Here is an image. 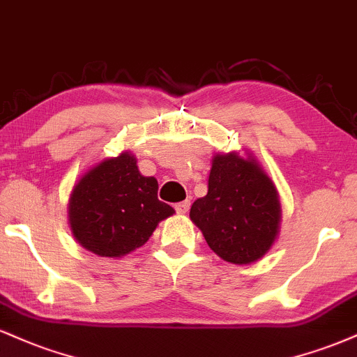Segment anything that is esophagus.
Returning a JSON list of instances; mask_svg holds the SVG:
<instances>
[{
  "label": "esophagus",
  "mask_w": 357,
  "mask_h": 357,
  "mask_svg": "<svg viewBox=\"0 0 357 357\" xmlns=\"http://www.w3.org/2000/svg\"><path fill=\"white\" fill-rule=\"evenodd\" d=\"M177 213H187L188 208H190V200H183V202H178L174 205Z\"/></svg>",
  "instance_id": "34e87169"
}]
</instances>
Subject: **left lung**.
<instances>
[{"instance_id": "1", "label": "left lung", "mask_w": 357, "mask_h": 357, "mask_svg": "<svg viewBox=\"0 0 357 357\" xmlns=\"http://www.w3.org/2000/svg\"><path fill=\"white\" fill-rule=\"evenodd\" d=\"M190 219L224 261H259L278 236L280 205L272 180L252 158L215 155L208 190L192 204Z\"/></svg>"}]
</instances>
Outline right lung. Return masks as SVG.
<instances>
[{
  "instance_id": "add662e5",
  "label": "right lung",
  "mask_w": 357,
  "mask_h": 357,
  "mask_svg": "<svg viewBox=\"0 0 357 357\" xmlns=\"http://www.w3.org/2000/svg\"><path fill=\"white\" fill-rule=\"evenodd\" d=\"M158 183L140 175L128 152L103 160L79 178L70 199V225L85 249L121 257L142 247L157 224L174 213L157 197Z\"/></svg>"
}]
</instances>
